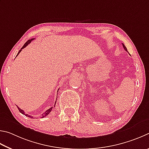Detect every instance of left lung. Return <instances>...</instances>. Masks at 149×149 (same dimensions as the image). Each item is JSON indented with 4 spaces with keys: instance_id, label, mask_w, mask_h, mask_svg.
I'll return each instance as SVG.
<instances>
[{
    "instance_id": "8db88e82",
    "label": "left lung",
    "mask_w": 149,
    "mask_h": 149,
    "mask_svg": "<svg viewBox=\"0 0 149 149\" xmlns=\"http://www.w3.org/2000/svg\"><path fill=\"white\" fill-rule=\"evenodd\" d=\"M122 45H123V48H124V49H125V50H126V52H127V48H126V47L124 46V44H122Z\"/></svg>"
}]
</instances>
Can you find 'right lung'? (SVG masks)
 <instances>
[{"label": "right lung", "mask_w": 149, "mask_h": 149, "mask_svg": "<svg viewBox=\"0 0 149 149\" xmlns=\"http://www.w3.org/2000/svg\"><path fill=\"white\" fill-rule=\"evenodd\" d=\"M33 40H34V38H32V39H31V40H27V42H26L25 43V44H24V45H23V46L22 47V48H21V49H20V50L19 51V52H18V53H17V56H16V57L18 56V54H19V53H20V52H22V49H23V48H25V47L26 46H27V45H28V44H30L31 43V41H32ZM55 105H56V103H55V105H54V106ZM17 109H18V110H19V112H20V113H22V114H24V115H25L26 116H28V117H31V116H29V115H28V114H25V113H24V111H23V110H22V109H19V107H18L17 106ZM52 109H53V107H51V108H49V109H48V110H47L46 112H44V113L42 114V118H44V117H45V116H46L47 115H48V114L49 113H50V112L52 111Z\"/></svg>", "instance_id": "add662e5"}]
</instances>
